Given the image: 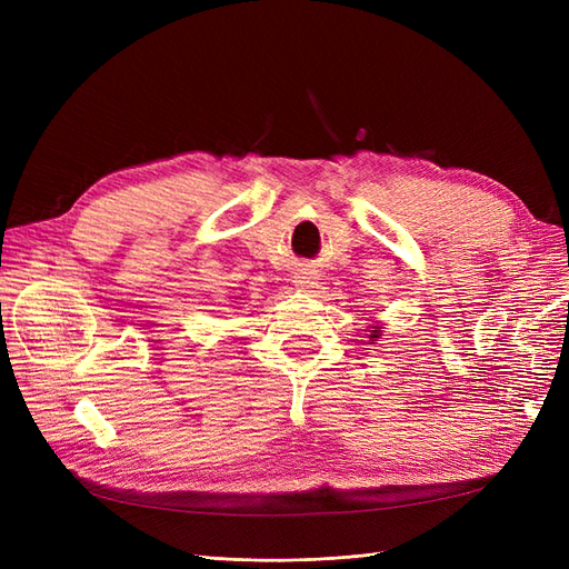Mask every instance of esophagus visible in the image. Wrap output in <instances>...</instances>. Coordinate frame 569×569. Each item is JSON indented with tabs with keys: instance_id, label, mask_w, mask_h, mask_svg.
<instances>
[{
	"instance_id": "obj_1",
	"label": "esophagus",
	"mask_w": 569,
	"mask_h": 569,
	"mask_svg": "<svg viewBox=\"0 0 569 569\" xmlns=\"http://www.w3.org/2000/svg\"><path fill=\"white\" fill-rule=\"evenodd\" d=\"M318 272H313V270H299L297 274H295V282H297V287L301 289V291H313V289H318Z\"/></svg>"
}]
</instances>
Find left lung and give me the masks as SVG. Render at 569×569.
<instances>
[{"mask_svg":"<svg viewBox=\"0 0 569 569\" xmlns=\"http://www.w3.org/2000/svg\"><path fill=\"white\" fill-rule=\"evenodd\" d=\"M370 332H372V335H370V339H377V337H380V327H372Z\"/></svg>","mask_w":569,"mask_h":569,"instance_id":"8db88e82","label":"left lung"}]
</instances>
